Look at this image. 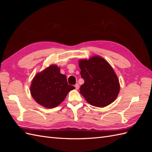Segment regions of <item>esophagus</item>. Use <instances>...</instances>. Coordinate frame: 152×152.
Listing matches in <instances>:
<instances>
[{
    "label": "esophagus",
    "instance_id": "esophagus-1",
    "mask_svg": "<svg viewBox=\"0 0 152 152\" xmlns=\"http://www.w3.org/2000/svg\"><path fill=\"white\" fill-rule=\"evenodd\" d=\"M75 89H79V84H76L75 85Z\"/></svg>",
    "mask_w": 152,
    "mask_h": 152
}]
</instances>
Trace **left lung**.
<instances>
[{
  "label": "left lung",
  "mask_w": 152,
  "mask_h": 152,
  "mask_svg": "<svg viewBox=\"0 0 152 152\" xmlns=\"http://www.w3.org/2000/svg\"><path fill=\"white\" fill-rule=\"evenodd\" d=\"M81 77L84 80L80 93L90 104L104 107L117 97L118 79L112 67L103 58L94 56L79 61Z\"/></svg>",
  "instance_id": "1"
}]
</instances>
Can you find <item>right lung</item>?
Listing matches in <instances>:
<instances>
[{
  "mask_svg": "<svg viewBox=\"0 0 152 152\" xmlns=\"http://www.w3.org/2000/svg\"><path fill=\"white\" fill-rule=\"evenodd\" d=\"M75 87L68 85L65 75L56 65H51L37 73L32 80L31 94L37 103L48 108L57 107Z\"/></svg>",
  "mask_w": 152,
  "mask_h": 152,
  "instance_id": "right-lung-1",
  "label": "right lung"
}]
</instances>
